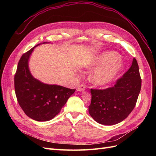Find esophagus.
I'll use <instances>...</instances> for the list:
<instances>
[{"mask_svg": "<svg viewBox=\"0 0 156 156\" xmlns=\"http://www.w3.org/2000/svg\"><path fill=\"white\" fill-rule=\"evenodd\" d=\"M85 86L84 85V84H81V85H80L78 88H77V91H79V92H83V91H84V90H85Z\"/></svg>", "mask_w": 156, "mask_h": 156, "instance_id": "obj_1", "label": "esophagus"}]
</instances>
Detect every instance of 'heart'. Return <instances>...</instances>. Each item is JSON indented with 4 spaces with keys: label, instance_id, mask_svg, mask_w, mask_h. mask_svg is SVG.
Segmentation results:
<instances>
[{
    "label": "heart",
    "instance_id": "obj_1",
    "mask_svg": "<svg viewBox=\"0 0 156 156\" xmlns=\"http://www.w3.org/2000/svg\"><path fill=\"white\" fill-rule=\"evenodd\" d=\"M89 69L96 68L90 75V81L97 87L112 83L124 68L120 55L115 51H105L94 57L87 64Z\"/></svg>",
    "mask_w": 156,
    "mask_h": 156
}]
</instances>
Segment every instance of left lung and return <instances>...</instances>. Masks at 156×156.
Masks as SVG:
<instances>
[{"instance_id":"8db88e82","label":"left lung","mask_w":156,"mask_h":156,"mask_svg":"<svg viewBox=\"0 0 156 156\" xmlns=\"http://www.w3.org/2000/svg\"><path fill=\"white\" fill-rule=\"evenodd\" d=\"M141 88L137 62L133 58L131 66L118 79L115 85L105 90L91 89L89 114L103 125L119 124L133 110Z\"/></svg>"}]
</instances>
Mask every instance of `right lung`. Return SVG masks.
<instances>
[{
	"label": "right lung",
	"instance_id": "right-lung-1",
	"mask_svg": "<svg viewBox=\"0 0 156 156\" xmlns=\"http://www.w3.org/2000/svg\"><path fill=\"white\" fill-rule=\"evenodd\" d=\"M41 44L22 55L14 77V85L17 101L25 114L34 120L45 122L58 114L75 89L45 84L33 77L29 69V59L34 48Z\"/></svg>",
	"mask_w": 156,
	"mask_h": 156
}]
</instances>
